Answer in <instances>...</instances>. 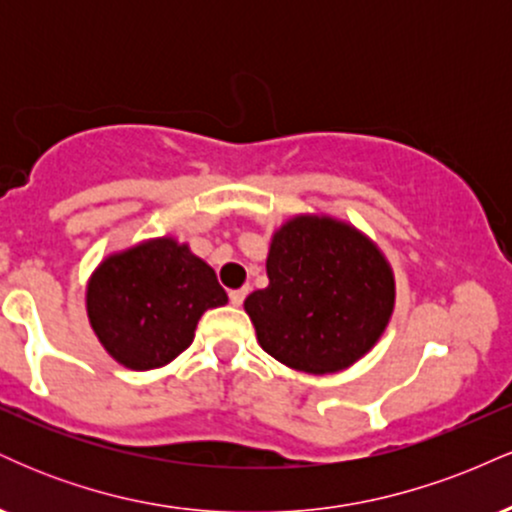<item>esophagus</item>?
Here are the masks:
<instances>
[{"mask_svg":"<svg viewBox=\"0 0 512 512\" xmlns=\"http://www.w3.org/2000/svg\"><path fill=\"white\" fill-rule=\"evenodd\" d=\"M245 296H248V289H236V291L228 293V298H231L233 305H243Z\"/></svg>","mask_w":512,"mask_h":512,"instance_id":"esophagus-1","label":"esophagus"}]
</instances>
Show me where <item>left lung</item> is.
<instances>
[{
  "label": "left lung",
  "mask_w": 512,
  "mask_h": 512,
  "mask_svg": "<svg viewBox=\"0 0 512 512\" xmlns=\"http://www.w3.org/2000/svg\"><path fill=\"white\" fill-rule=\"evenodd\" d=\"M269 286L245 298L257 342L303 373L354 366L395 308V276L373 240L332 216H293L272 236Z\"/></svg>",
  "instance_id": "left-lung-1"
}]
</instances>
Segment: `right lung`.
<instances>
[{"mask_svg": "<svg viewBox=\"0 0 512 512\" xmlns=\"http://www.w3.org/2000/svg\"><path fill=\"white\" fill-rule=\"evenodd\" d=\"M226 301L214 269L168 236L105 257L86 289L98 342L132 370L161 368L180 356L199 317Z\"/></svg>", "mask_w": 512, "mask_h": 512, "instance_id": "add662e5", "label": "right lung"}]
</instances>
